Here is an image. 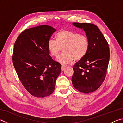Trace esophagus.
I'll list each match as a JSON object with an SVG mask.
<instances>
[{
  "mask_svg": "<svg viewBox=\"0 0 123 123\" xmlns=\"http://www.w3.org/2000/svg\"><path fill=\"white\" fill-rule=\"evenodd\" d=\"M66 67V65H62V66H61V70L62 71H63L64 69H65Z\"/></svg>",
  "mask_w": 123,
  "mask_h": 123,
  "instance_id": "1",
  "label": "esophagus"
}]
</instances>
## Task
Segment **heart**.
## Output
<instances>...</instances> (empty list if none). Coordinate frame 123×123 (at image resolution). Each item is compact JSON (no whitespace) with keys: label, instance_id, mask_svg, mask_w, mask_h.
Returning a JSON list of instances; mask_svg holds the SVG:
<instances>
[{"label":"heart","instance_id":"b5f03b06","mask_svg":"<svg viewBox=\"0 0 123 123\" xmlns=\"http://www.w3.org/2000/svg\"><path fill=\"white\" fill-rule=\"evenodd\" d=\"M56 40L50 39L47 47L50 54L57 57L62 51L64 53L58 58L61 63H68L74 60L79 61L88 52L89 41L86 35L67 30H61L56 35Z\"/></svg>","mask_w":123,"mask_h":123}]
</instances>
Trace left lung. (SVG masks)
Segmentation results:
<instances>
[{"mask_svg":"<svg viewBox=\"0 0 123 123\" xmlns=\"http://www.w3.org/2000/svg\"><path fill=\"white\" fill-rule=\"evenodd\" d=\"M73 24L83 29L89 39V48L83 59L73 66L72 83L76 89L82 92H92L99 88L105 79L110 59L109 44L95 25L79 23Z\"/></svg>","mask_w":123,"mask_h":123,"instance_id":"8db88e82","label":"left lung"}]
</instances>
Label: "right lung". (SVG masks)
Instances as JSON below:
<instances>
[{"instance_id":"obj_1","label":"right lung","mask_w":123,"mask_h":123,"mask_svg":"<svg viewBox=\"0 0 123 123\" xmlns=\"http://www.w3.org/2000/svg\"><path fill=\"white\" fill-rule=\"evenodd\" d=\"M56 30L48 25L27 29L15 42L12 61L20 81L27 91L37 97L53 92L61 66L49 55L47 44Z\"/></svg>"}]
</instances>
